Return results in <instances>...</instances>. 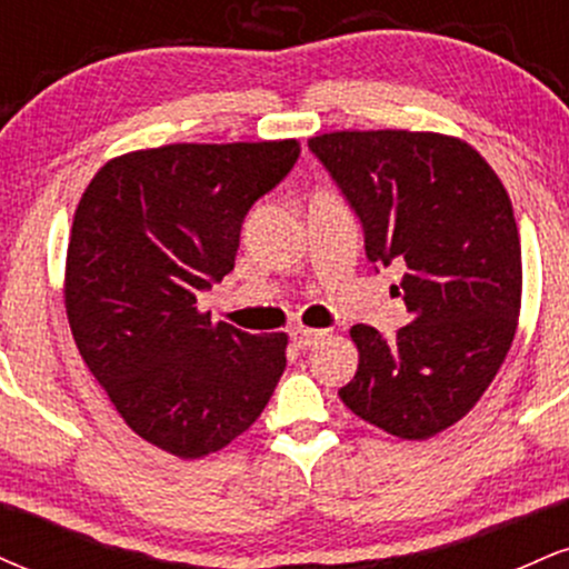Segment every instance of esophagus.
<instances>
[{
  "instance_id": "34e87169",
  "label": "esophagus",
  "mask_w": 569,
  "mask_h": 569,
  "mask_svg": "<svg viewBox=\"0 0 569 569\" xmlns=\"http://www.w3.org/2000/svg\"><path fill=\"white\" fill-rule=\"evenodd\" d=\"M291 339L297 348H312V345H318L321 339H326V331L321 329H307V326H297V329H291Z\"/></svg>"
}]
</instances>
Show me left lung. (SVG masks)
Here are the masks:
<instances>
[{"instance_id": "8db88e82", "label": "left lung", "mask_w": 569, "mask_h": 569, "mask_svg": "<svg viewBox=\"0 0 569 569\" xmlns=\"http://www.w3.org/2000/svg\"><path fill=\"white\" fill-rule=\"evenodd\" d=\"M310 149L363 224L367 257L403 267L409 323L385 339L356 323L352 415L426 441L476 407L511 350L521 243L506 187L468 141L433 130H335Z\"/></svg>"}]
</instances>
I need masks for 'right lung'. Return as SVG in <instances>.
<instances>
[{
    "label": "right lung",
    "mask_w": 569,
    "mask_h": 569,
    "mask_svg": "<svg viewBox=\"0 0 569 569\" xmlns=\"http://www.w3.org/2000/svg\"><path fill=\"white\" fill-rule=\"evenodd\" d=\"M297 158V139L166 143L112 158L84 187L63 272L71 337L128 428L162 452L224 449L283 375V331L213 323L198 293L232 270L248 208Z\"/></svg>",
    "instance_id": "1"
}]
</instances>
